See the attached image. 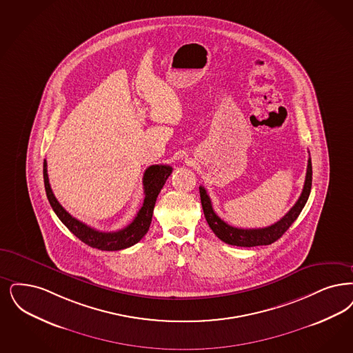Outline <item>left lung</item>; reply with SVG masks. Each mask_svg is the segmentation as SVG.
I'll use <instances>...</instances> for the list:
<instances>
[{"label":"left lung","mask_w":353,"mask_h":353,"mask_svg":"<svg viewBox=\"0 0 353 353\" xmlns=\"http://www.w3.org/2000/svg\"><path fill=\"white\" fill-rule=\"evenodd\" d=\"M311 181H312V167H311V159L309 157L306 180L296 205L286 212L279 222L264 228H238V227L230 226L212 210V201L203 186H199V196H201V203H202L205 218L212 228V232L222 241L236 247L268 245L274 243L276 240L280 239L286 232V230L292 226L293 222L298 218V215L305 208L310 196Z\"/></svg>","instance_id":"obj_1"}]
</instances>
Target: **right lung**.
Instances as JSON below:
<instances>
[{
    "mask_svg": "<svg viewBox=\"0 0 353 353\" xmlns=\"http://www.w3.org/2000/svg\"><path fill=\"white\" fill-rule=\"evenodd\" d=\"M170 173H172V167L170 165L148 167L143 176L144 201H143L141 210L138 212L134 221L119 231L102 232L92 227L86 226L79 219L73 218L70 212H65V209L59 203L57 197L54 196L52 189L50 186L48 174H47V161L44 160L43 163V179H44L46 194L57 218L67 226L73 235H76L79 239L84 241L85 244L93 248H99L101 251L125 250L137 244L147 234L152 221L156 198L159 196L160 190L163 189L167 179L170 177Z\"/></svg>",
    "mask_w": 353,
    "mask_h": 353,
    "instance_id": "obj_1",
    "label": "right lung"
}]
</instances>
